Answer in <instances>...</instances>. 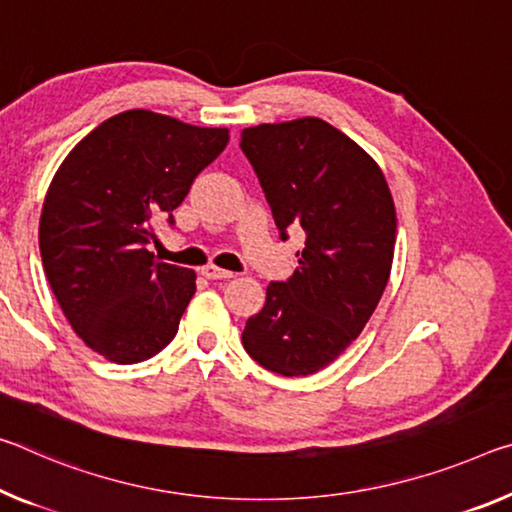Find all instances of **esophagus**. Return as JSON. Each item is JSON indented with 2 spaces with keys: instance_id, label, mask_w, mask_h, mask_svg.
<instances>
[{
  "instance_id": "34e87169",
  "label": "esophagus",
  "mask_w": 512,
  "mask_h": 512,
  "mask_svg": "<svg viewBox=\"0 0 512 512\" xmlns=\"http://www.w3.org/2000/svg\"><path fill=\"white\" fill-rule=\"evenodd\" d=\"M200 273L205 275L207 280H230V278H234V273H232V271L218 269V266H214V264H207V266H202V271H200Z\"/></svg>"
}]
</instances>
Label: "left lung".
<instances>
[{"instance_id":"8db88e82","label":"left lung","mask_w":512,"mask_h":512,"mask_svg":"<svg viewBox=\"0 0 512 512\" xmlns=\"http://www.w3.org/2000/svg\"><path fill=\"white\" fill-rule=\"evenodd\" d=\"M241 150L269 202L280 239L305 234L287 282L266 287L243 348L280 376H310L367 326L392 271L396 209L378 168L326 120L298 118L241 132Z\"/></svg>"}]
</instances>
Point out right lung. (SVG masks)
Instances as JSON below:
<instances>
[{"label":"right lung","mask_w":512,"mask_h":512,"mask_svg":"<svg viewBox=\"0 0 512 512\" xmlns=\"http://www.w3.org/2000/svg\"><path fill=\"white\" fill-rule=\"evenodd\" d=\"M225 127L132 109L104 120L56 170L40 214L47 282L72 330L118 364L166 348L196 294V273L150 253L154 225L182 205L225 150Z\"/></svg>","instance_id":"right-lung-1"}]
</instances>
